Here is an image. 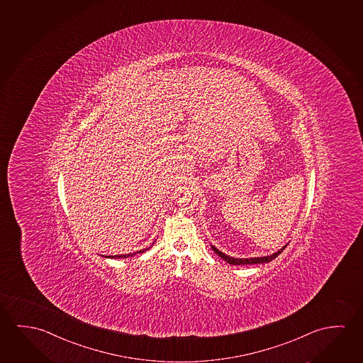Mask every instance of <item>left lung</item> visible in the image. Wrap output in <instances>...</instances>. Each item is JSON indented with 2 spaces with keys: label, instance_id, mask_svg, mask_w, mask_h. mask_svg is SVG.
I'll return each instance as SVG.
<instances>
[{
  "label": "left lung",
  "instance_id": "obj_1",
  "mask_svg": "<svg viewBox=\"0 0 363 363\" xmlns=\"http://www.w3.org/2000/svg\"><path fill=\"white\" fill-rule=\"evenodd\" d=\"M286 247V245L284 246V247L280 248L277 252L272 253L270 256H264V257H251V259H235V257H230V256H227L225 253L220 252L218 248H213L214 252L218 255L219 257H222V259L227 261L230 265H253V264H265V262H270L274 259H277V256L280 255V253L285 250Z\"/></svg>",
  "mask_w": 363,
  "mask_h": 363
}]
</instances>
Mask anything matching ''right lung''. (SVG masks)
<instances>
[{"label":"right lung","mask_w":363,"mask_h":363,"mask_svg":"<svg viewBox=\"0 0 363 363\" xmlns=\"http://www.w3.org/2000/svg\"><path fill=\"white\" fill-rule=\"evenodd\" d=\"M152 245H154V243H152ZM149 248L150 247L145 248V250H140V251H138V252L127 253V255H115V256H104V257H110V259H123V257H125V259H126V257H128V256H130V257H131V256H135L136 253L145 252V251H147Z\"/></svg>","instance_id":"1"}]
</instances>
